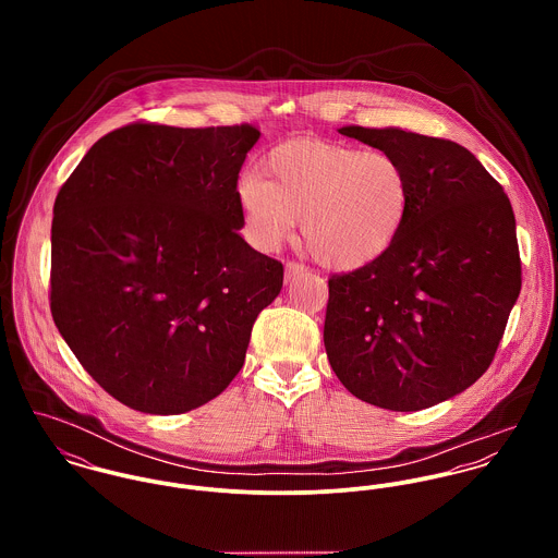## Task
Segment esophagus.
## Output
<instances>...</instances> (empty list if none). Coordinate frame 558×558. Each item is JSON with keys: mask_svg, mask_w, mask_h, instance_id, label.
I'll use <instances>...</instances> for the list:
<instances>
[{"mask_svg": "<svg viewBox=\"0 0 558 558\" xmlns=\"http://www.w3.org/2000/svg\"><path fill=\"white\" fill-rule=\"evenodd\" d=\"M307 272V268L299 262H288L286 264V279H296V277H303Z\"/></svg>", "mask_w": 558, "mask_h": 558, "instance_id": "1", "label": "esophagus"}]
</instances>
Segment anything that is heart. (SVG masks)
<instances>
[{"label":"heart","mask_w":558,"mask_h":558,"mask_svg":"<svg viewBox=\"0 0 558 558\" xmlns=\"http://www.w3.org/2000/svg\"><path fill=\"white\" fill-rule=\"evenodd\" d=\"M236 199L257 248H277L301 219L305 251L348 272L374 264L398 242L412 208V180L387 150L292 140L266 155L262 175L240 178Z\"/></svg>","instance_id":"heart-1"}]
</instances>
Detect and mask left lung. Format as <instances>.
<instances>
[{"instance_id": "obj_1", "label": "left lung", "mask_w": 558, "mask_h": 558, "mask_svg": "<svg viewBox=\"0 0 558 558\" xmlns=\"http://www.w3.org/2000/svg\"><path fill=\"white\" fill-rule=\"evenodd\" d=\"M339 133L403 160L412 208L387 255L328 279L326 356L354 398L423 410L475 385L496 354L522 288L513 208L456 142L396 126Z\"/></svg>"}]
</instances>
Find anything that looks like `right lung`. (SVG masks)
I'll list each match as a JSON object with an SVG mask.
<instances>
[{
  "mask_svg": "<svg viewBox=\"0 0 558 558\" xmlns=\"http://www.w3.org/2000/svg\"><path fill=\"white\" fill-rule=\"evenodd\" d=\"M257 140L251 124L135 122L100 137L56 197V326L133 410L180 414L221 396L281 292V262L239 234V171Z\"/></svg>",
  "mask_w": 558,
  "mask_h": 558,
  "instance_id": "1",
  "label": "right lung"
}]
</instances>
